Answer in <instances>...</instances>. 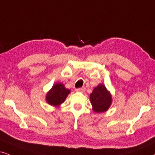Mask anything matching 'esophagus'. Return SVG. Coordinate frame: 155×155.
<instances>
[{"label": "esophagus", "instance_id": "esophagus-1", "mask_svg": "<svg viewBox=\"0 0 155 155\" xmlns=\"http://www.w3.org/2000/svg\"><path fill=\"white\" fill-rule=\"evenodd\" d=\"M76 91H78V92H83L85 91V88L84 87H81V88H79V89H76Z\"/></svg>", "mask_w": 155, "mask_h": 155}]
</instances>
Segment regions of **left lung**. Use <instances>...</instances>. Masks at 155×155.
<instances>
[{
	"label": "left lung",
	"mask_w": 155,
	"mask_h": 155,
	"mask_svg": "<svg viewBox=\"0 0 155 155\" xmlns=\"http://www.w3.org/2000/svg\"><path fill=\"white\" fill-rule=\"evenodd\" d=\"M92 109L96 113L107 111L112 103V96L104 84H99L90 94Z\"/></svg>",
	"instance_id": "left-lung-1"
}]
</instances>
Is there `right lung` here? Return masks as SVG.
<instances>
[{
  "instance_id": "right-lung-1",
  "label": "right lung",
  "mask_w": 155,
  "mask_h": 155,
  "mask_svg": "<svg viewBox=\"0 0 155 155\" xmlns=\"http://www.w3.org/2000/svg\"><path fill=\"white\" fill-rule=\"evenodd\" d=\"M70 93L71 90L66 89L64 84L58 82L54 84L51 89L47 92L46 101L48 104L58 107L64 102Z\"/></svg>"
}]
</instances>
